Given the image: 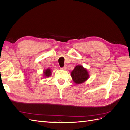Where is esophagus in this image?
Instances as JSON below:
<instances>
[{"instance_id": "obj_1", "label": "esophagus", "mask_w": 130, "mask_h": 130, "mask_svg": "<svg viewBox=\"0 0 130 130\" xmlns=\"http://www.w3.org/2000/svg\"><path fill=\"white\" fill-rule=\"evenodd\" d=\"M67 65H66V66H64V67L62 68L61 69H63V70H66L67 69Z\"/></svg>"}]
</instances>
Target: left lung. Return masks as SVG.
I'll return each mask as SVG.
<instances>
[{
    "label": "left lung",
    "mask_w": 130,
    "mask_h": 130,
    "mask_svg": "<svg viewBox=\"0 0 130 130\" xmlns=\"http://www.w3.org/2000/svg\"><path fill=\"white\" fill-rule=\"evenodd\" d=\"M71 76L75 84L84 83L89 78V75L87 70L81 65L76 66L71 72Z\"/></svg>",
    "instance_id": "left-lung-1"
}]
</instances>
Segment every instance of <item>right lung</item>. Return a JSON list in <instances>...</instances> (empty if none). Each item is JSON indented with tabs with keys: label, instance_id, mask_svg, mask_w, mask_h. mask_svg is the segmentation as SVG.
<instances>
[{
	"label": "right lung",
	"instance_id": "right-lung-1",
	"mask_svg": "<svg viewBox=\"0 0 130 130\" xmlns=\"http://www.w3.org/2000/svg\"><path fill=\"white\" fill-rule=\"evenodd\" d=\"M43 73H44V77H49L51 75V74H52V70L49 68L46 69L44 70Z\"/></svg>",
	"mask_w": 130,
	"mask_h": 130
}]
</instances>
